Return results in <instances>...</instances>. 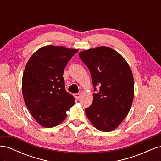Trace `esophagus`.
Instances as JSON below:
<instances>
[{"mask_svg":"<svg viewBox=\"0 0 161 161\" xmlns=\"http://www.w3.org/2000/svg\"><path fill=\"white\" fill-rule=\"evenodd\" d=\"M81 95H82L81 93H76V94H75V95H74L75 97V98H76L77 100H79V99H80V97H81Z\"/></svg>","mask_w":161,"mask_h":161,"instance_id":"obj_1","label":"esophagus"}]
</instances>
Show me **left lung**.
Wrapping results in <instances>:
<instances>
[{
	"instance_id": "obj_1",
	"label": "left lung",
	"mask_w": 161,
	"mask_h": 161,
	"mask_svg": "<svg viewBox=\"0 0 161 161\" xmlns=\"http://www.w3.org/2000/svg\"><path fill=\"white\" fill-rule=\"evenodd\" d=\"M79 55L91 72L94 91L99 89L85 109L87 118L98 130L113 131L132 105L134 81L130 67L122 56L108 47L91 48Z\"/></svg>"
}]
</instances>
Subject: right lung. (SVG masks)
<instances>
[{
    "mask_svg": "<svg viewBox=\"0 0 161 161\" xmlns=\"http://www.w3.org/2000/svg\"><path fill=\"white\" fill-rule=\"evenodd\" d=\"M78 51L46 46L34 52L27 63L22 79L23 99L33 118L43 127L60 124L75 103L65 89L63 72Z\"/></svg>",
    "mask_w": 161,
    "mask_h": 161,
    "instance_id": "add662e5",
    "label": "right lung"
}]
</instances>
